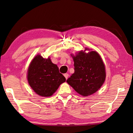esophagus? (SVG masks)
Here are the masks:
<instances>
[{
    "instance_id": "esophagus-1",
    "label": "esophagus",
    "mask_w": 133,
    "mask_h": 133,
    "mask_svg": "<svg viewBox=\"0 0 133 133\" xmlns=\"http://www.w3.org/2000/svg\"><path fill=\"white\" fill-rule=\"evenodd\" d=\"M64 77L66 78V79H67L68 78V77H69V74H67V73H66V74H64Z\"/></svg>"
}]
</instances>
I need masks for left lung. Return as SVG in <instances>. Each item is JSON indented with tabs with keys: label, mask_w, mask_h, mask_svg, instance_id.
<instances>
[{
	"label": "left lung",
	"mask_w": 133,
	"mask_h": 133,
	"mask_svg": "<svg viewBox=\"0 0 133 133\" xmlns=\"http://www.w3.org/2000/svg\"><path fill=\"white\" fill-rule=\"evenodd\" d=\"M71 55L74 62L75 71L67 79V83L84 97L94 94L106 79L105 66L101 56L94 51L88 53L81 51L75 56Z\"/></svg>",
	"instance_id": "8db88e82"
}]
</instances>
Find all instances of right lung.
<instances>
[{
    "mask_svg": "<svg viewBox=\"0 0 133 133\" xmlns=\"http://www.w3.org/2000/svg\"><path fill=\"white\" fill-rule=\"evenodd\" d=\"M27 80L36 94L48 97L52 95L59 86L66 82V78L50 58L45 59L38 54L32 59L28 69Z\"/></svg>",
    "mask_w": 133,
    "mask_h": 133,
    "instance_id": "right-lung-1",
    "label": "right lung"
}]
</instances>
